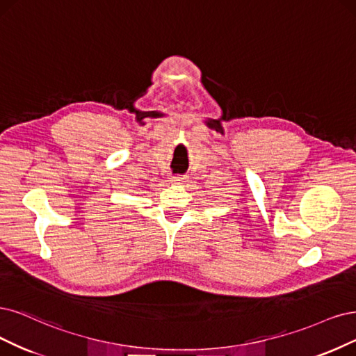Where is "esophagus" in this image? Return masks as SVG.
<instances>
[{"mask_svg":"<svg viewBox=\"0 0 356 356\" xmlns=\"http://www.w3.org/2000/svg\"><path fill=\"white\" fill-rule=\"evenodd\" d=\"M185 181V177H173L171 179V183H175V185H179V183Z\"/></svg>","mask_w":356,"mask_h":356,"instance_id":"obj_1","label":"esophagus"}]
</instances>
